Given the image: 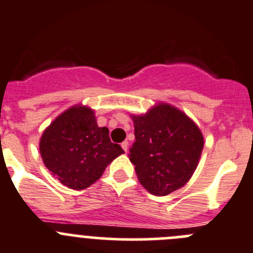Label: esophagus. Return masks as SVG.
<instances>
[{
	"label": "esophagus",
	"instance_id": "1",
	"mask_svg": "<svg viewBox=\"0 0 253 253\" xmlns=\"http://www.w3.org/2000/svg\"><path fill=\"white\" fill-rule=\"evenodd\" d=\"M128 146H129V143L126 140L125 141H123L122 143V148H123V150L125 151V153H126V151H128Z\"/></svg>",
	"mask_w": 253,
	"mask_h": 253
}]
</instances>
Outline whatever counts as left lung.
<instances>
[{"instance_id": "obj_1", "label": "left lung", "mask_w": 253, "mask_h": 253, "mask_svg": "<svg viewBox=\"0 0 253 253\" xmlns=\"http://www.w3.org/2000/svg\"><path fill=\"white\" fill-rule=\"evenodd\" d=\"M133 120L135 143L130 146V161L140 184L156 196L184 186L204 148L200 129L169 104H159L145 115H133Z\"/></svg>"}]
</instances>
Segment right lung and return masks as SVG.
<instances>
[{"label":"right lung","instance_id":"obj_1","mask_svg":"<svg viewBox=\"0 0 253 253\" xmlns=\"http://www.w3.org/2000/svg\"><path fill=\"white\" fill-rule=\"evenodd\" d=\"M40 150L47 169L74 190L97 181L110 161L124 153L86 107H73L59 115L43 133Z\"/></svg>","mask_w":253,"mask_h":253}]
</instances>
